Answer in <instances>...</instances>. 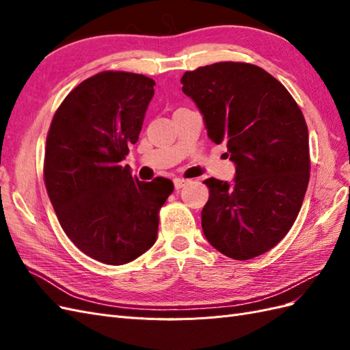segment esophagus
Returning <instances> with one entry per match:
<instances>
[{
	"label": "esophagus",
	"instance_id": "34e87169",
	"mask_svg": "<svg viewBox=\"0 0 350 350\" xmlns=\"http://www.w3.org/2000/svg\"><path fill=\"white\" fill-rule=\"evenodd\" d=\"M188 183H189L188 179H184V178H175V179H174V185H175L176 189L185 187Z\"/></svg>",
	"mask_w": 350,
	"mask_h": 350
}]
</instances>
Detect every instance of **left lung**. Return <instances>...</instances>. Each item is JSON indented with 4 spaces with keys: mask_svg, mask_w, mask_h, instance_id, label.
I'll return each instance as SVG.
<instances>
[{
    "mask_svg": "<svg viewBox=\"0 0 350 350\" xmlns=\"http://www.w3.org/2000/svg\"><path fill=\"white\" fill-rule=\"evenodd\" d=\"M183 92L203 115L208 139L228 149L234 183L208 178L204 237L234 260L267 252L298 216L310 181L308 129L271 74L245 62L185 71Z\"/></svg>",
    "mask_w": 350,
    "mask_h": 350,
    "instance_id": "obj_1",
    "label": "left lung"
}]
</instances>
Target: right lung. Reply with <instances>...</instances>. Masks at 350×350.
<instances>
[{"instance_id": "1", "label": "right lung", "mask_w": 350, "mask_h": 350, "mask_svg": "<svg viewBox=\"0 0 350 350\" xmlns=\"http://www.w3.org/2000/svg\"><path fill=\"white\" fill-rule=\"evenodd\" d=\"M154 80L103 71L59 105L46 137L44 176L61 228L86 256L111 266L140 257L156 242L167 178L143 183L121 162L135 144Z\"/></svg>"}]
</instances>
